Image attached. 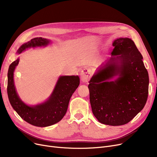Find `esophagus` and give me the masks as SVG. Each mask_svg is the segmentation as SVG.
<instances>
[{
    "instance_id": "1",
    "label": "esophagus",
    "mask_w": 157,
    "mask_h": 157,
    "mask_svg": "<svg viewBox=\"0 0 157 157\" xmlns=\"http://www.w3.org/2000/svg\"><path fill=\"white\" fill-rule=\"evenodd\" d=\"M92 71L90 69L85 68L81 71V79L83 83H87L89 79L91 78Z\"/></svg>"
}]
</instances>
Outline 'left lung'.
Masks as SVG:
<instances>
[{
  "label": "left lung",
  "mask_w": 157,
  "mask_h": 157,
  "mask_svg": "<svg viewBox=\"0 0 157 157\" xmlns=\"http://www.w3.org/2000/svg\"><path fill=\"white\" fill-rule=\"evenodd\" d=\"M112 56L89 81L90 102L95 117L105 125L118 126L132 120L144 107L149 76L143 56L131 39L114 40ZM114 76V81L109 80Z\"/></svg>",
  "instance_id": "1"
}]
</instances>
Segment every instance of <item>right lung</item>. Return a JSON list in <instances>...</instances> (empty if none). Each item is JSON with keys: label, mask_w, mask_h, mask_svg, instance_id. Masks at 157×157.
I'll return each mask as SVG.
<instances>
[{"label": "right lung", "mask_w": 157, "mask_h": 157, "mask_svg": "<svg viewBox=\"0 0 157 157\" xmlns=\"http://www.w3.org/2000/svg\"><path fill=\"white\" fill-rule=\"evenodd\" d=\"M49 42V40L42 37L32 39L21 45L17 52L21 53L31 47L46 46ZM18 63L19 59L12 62L7 73V95L13 108L22 119L36 127H48L60 121L67 112L72 95L79 85V76H60L51 96L46 102L30 106L20 99L15 89L13 76L14 69Z\"/></svg>", "instance_id": "obj_1"}]
</instances>
